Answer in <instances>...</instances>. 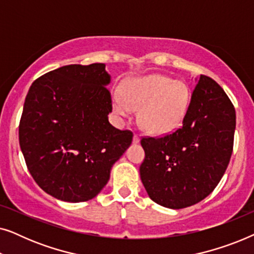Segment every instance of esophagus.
<instances>
[{
  "instance_id": "esophagus-1",
  "label": "esophagus",
  "mask_w": 254,
  "mask_h": 254,
  "mask_svg": "<svg viewBox=\"0 0 254 254\" xmlns=\"http://www.w3.org/2000/svg\"><path fill=\"white\" fill-rule=\"evenodd\" d=\"M140 142V136H138L137 134H134V137H133V143H138Z\"/></svg>"
}]
</instances>
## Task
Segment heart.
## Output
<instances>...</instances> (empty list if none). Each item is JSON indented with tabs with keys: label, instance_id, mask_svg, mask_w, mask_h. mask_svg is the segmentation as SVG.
Segmentation results:
<instances>
[{
	"label": "heart",
	"instance_id": "heart-1",
	"mask_svg": "<svg viewBox=\"0 0 254 254\" xmlns=\"http://www.w3.org/2000/svg\"><path fill=\"white\" fill-rule=\"evenodd\" d=\"M190 92L183 81L158 74L135 77L123 86V96L114 95L113 109L120 117L138 111V124L149 134L171 133L185 119Z\"/></svg>",
	"mask_w": 254,
	"mask_h": 254
}]
</instances>
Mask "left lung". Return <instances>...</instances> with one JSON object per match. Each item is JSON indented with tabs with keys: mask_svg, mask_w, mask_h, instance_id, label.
Listing matches in <instances>:
<instances>
[{
	"mask_svg": "<svg viewBox=\"0 0 254 254\" xmlns=\"http://www.w3.org/2000/svg\"><path fill=\"white\" fill-rule=\"evenodd\" d=\"M235 128V107L227 93L200 75L182 127L161 137H142L140 176L150 199L182 209L209 195L230 162Z\"/></svg>",
	"mask_w": 254,
	"mask_h": 254,
	"instance_id": "1",
	"label": "left lung"
}]
</instances>
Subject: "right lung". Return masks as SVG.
Wrapping results in <instances>:
<instances>
[{
	"label": "right lung",
	"mask_w": 254,
	"mask_h": 254,
	"mask_svg": "<svg viewBox=\"0 0 254 254\" xmlns=\"http://www.w3.org/2000/svg\"><path fill=\"white\" fill-rule=\"evenodd\" d=\"M111 76L104 64H69L30 86L19 123V145L41 190L59 200L83 202L110 179L133 140L109 123Z\"/></svg>",
	"instance_id": "obj_1"
}]
</instances>
